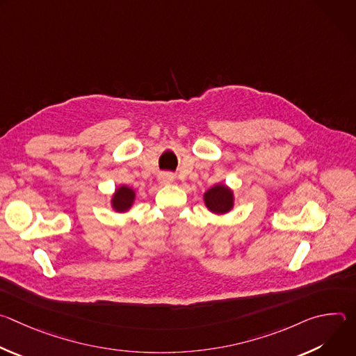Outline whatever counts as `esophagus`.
Here are the masks:
<instances>
[{
  "instance_id": "34e87169",
  "label": "esophagus",
  "mask_w": 356,
  "mask_h": 356,
  "mask_svg": "<svg viewBox=\"0 0 356 356\" xmlns=\"http://www.w3.org/2000/svg\"><path fill=\"white\" fill-rule=\"evenodd\" d=\"M159 181H161L162 184H170V183L175 181V176H173V173H169V172L162 173V175L159 176Z\"/></svg>"
}]
</instances>
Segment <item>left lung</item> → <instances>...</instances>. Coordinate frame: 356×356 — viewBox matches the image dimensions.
<instances>
[{"mask_svg":"<svg viewBox=\"0 0 356 356\" xmlns=\"http://www.w3.org/2000/svg\"><path fill=\"white\" fill-rule=\"evenodd\" d=\"M204 200L209 210L217 214H224L232 209V191L222 184L211 187L204 194Z\"/></svg>","mask_w":356,"mask_h":356,"instance_id":"left-lung-1","label":"left lung"}]
</instances>
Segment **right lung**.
I'll list each match as a JSON object with an SVG mask.
<instances>
[{
  "label": "right lung",
  "mask_w": 356,
  "mask_h": 356,
  "mask_svg": "<svg viewBox=\"0 0 356 356\" xmlns=\"http://www.w3.org/2000/svg\"><path fill=\"white\" fill-rule=\"evenodd\" d=\"M134 198H135L134 190L127 186H121L113 197V207L117 211H127L132 206Z\"/></svg>",
  "instance_id": "obj_1"
}]
</instances>
